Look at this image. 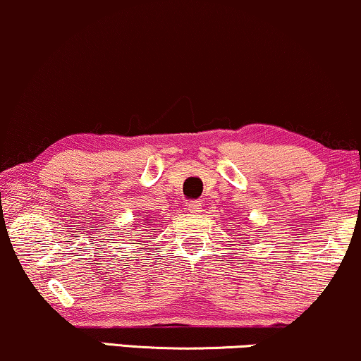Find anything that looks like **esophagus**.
<instances>
[{"label":"esophagus","mask_w":361,"mask_h":361,"mask_svg":"<svg viewBox=\"0 0 361 361\" xmlns=\"http://www.w3.org/2000/svg\"><path fill=\"white\" fill-rule=\"evenodd\" d=\"M202 209V204L200 201H190L188 202V211L192 212V214H200Z\"/></svg>","instance_id":"34e87169"}]
</instances>
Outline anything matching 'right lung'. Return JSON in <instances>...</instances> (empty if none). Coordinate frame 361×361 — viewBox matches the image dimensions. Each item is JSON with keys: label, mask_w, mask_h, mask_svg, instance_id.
<instances>
[{"label": "right lung", "mask_w": 361, "mask_h": 361, "mask_svg": "<svg viewBox=\"0 0 361 361\" xmlns=\"http://www.w3.org/2000/svg\"><path fill=\"white\" fill-rule=\"evenodd\" d=\"M145 222H147V224H149V219H144ZM137 226H139V222H135V224L134 226H132V231H134V227H137ZM145 226V224H144ZM150 226V224H149Z\"/></svg>", "instance_id": "1"}]
</instances>
